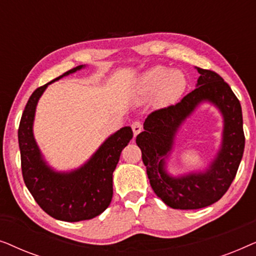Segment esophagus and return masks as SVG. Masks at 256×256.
<instances>
[{"instance_id": "1", "label": "esophagus", "mask_w": 256, "mask_h": 256, "mask_svg": "<svg viewBox=\"0 0 256 256\" xmlns=\"http://www.w3.org/2000/svg\"><path fill=\"white\" fill-rule=\"evenodd\" d=\"M132 132H134V136H136L142 132V124L140 121H134L132 124Z\"/></svg>"}]
</instances>
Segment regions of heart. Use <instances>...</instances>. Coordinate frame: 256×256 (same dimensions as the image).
<instances>
[{"instance_id":"obj_1","label":"heart","mask_w":256,"mask_h":256,"mask_svg":"<svg viewBox=\"0 0 256 256\" xmlns=\"http://www.w3.org/2000/svg\"><path fill=\"white\" fill-rule=\"evenodd\" d=\"M186 86V80L180 71H170L163 66H156L141 76L138 93L142 96L157 94L160 102L168 104L180 96Z\"/></svg>"}]
</instances>
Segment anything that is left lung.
<instances>
[{
    "label": "left lung",
    "instance_id": "8db88e82",
    "mask_svg": "<svg viewBox=\"0 0 256 256\" xmlns=\"http://www.w3.org/2000/svg\"><path fill=\"white\" fill-rule=\"evenodd\" d=\"M197 88L176 104L152 112L136 136L152 190L168 206L197 210L212 205L226 194L236 178L244 149L240 101L218 73L198 68ZM202 100L214 103L224 116L222 149L204 173L174 178L166 174L165 157L170 151L178 127Z\"/></svg>",
    "mask_w": 256,
    "mask_h": 256
}]
</instances>
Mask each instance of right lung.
Here are the masks:
<instances>
[{"mask_svg":"<svg viewBox=\"0 0 256 256\" xmlns=\"http://www.w3.org/2000/svg\"><path fill=\"white\" fill-rule=\"evenodd\" d=\"M82 68V65L73 68L34 90L18 127L20 166L28 190L48 216L68 222L92 219L108 208L113 197V171L122 149L132 138L130 127L121 128L104 142L88 162L68 174L56 172L42 158L32 134L38 99L51 82Z\"/></svg>","mask_w":256,"mask_h":256,"instance_id":"obj_1","label":"right lung"}]
</instances>
